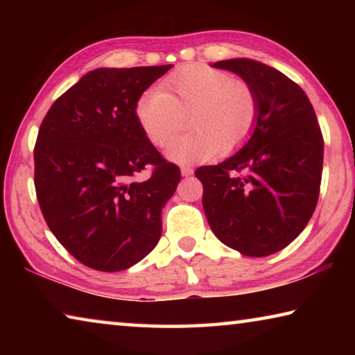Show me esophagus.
Segmentation results:
<instances>
[{
	"label": "esophagus",
	"mask_w": 355,
	"mask_h": 355,
	"mask_svg": "<svg viewBox=\"0 0 355 355\" xmlns=\"http://www.w3.org/2000/svg\"><path fill=\"white\" fill-rule=\"evenodd\" d=\"M182 175L183 177H189V175H192V173H194V171H192V167H189V166H182Z\"/></svg>",
	"instance_id": "obj_1"
}]
</instances>
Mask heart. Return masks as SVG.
I'll use <instances>...</instances> for the list:
<instances>
[{
	"label": "heart",
	"instance_id": "1",
	"mask_svg": "<svg viewBox=\"0 0 355 355\" xmlns=\"http://www.w3.org/2000/svg\"><path fill=\"white\" fill-rule=\"evenodd\" d=\"M136 119L156 147H166L180 131H192L171 144L178 163L227 155L254 131L260 106L250 84L203 64H191L150 87L136 101Z\"/></svg>",
	"mask_w": 355,
	"mask_h": 355
}]
</instances>
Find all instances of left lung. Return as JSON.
<instances>
[{"label": "left lung", "mask_w": 355, "mask_h": 355, "mask_svg": "<svg viewBox=\"0 0 355 355\" xmlns=\"http://www.w3.org/2000/svg\"><path fill=\"white\" fill-rule=\"evenodd\" d=\"M250 84L258 120L248 144L224 163L202 166V205L219 241L248 257H266L299 236L313 214L324 139L305 92L282 71L252 59L213 64Z\"/></svg>", "instance_id": "left-lung-1"}]
</instances>
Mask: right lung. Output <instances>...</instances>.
<instances>
[{"label":"right lung","mask_w":355,"mask_h":355,"mask_svg":"<svg viewBox=\"0 0 355 355\" xmlns=\"http://www.w3.org/2000/svg\"><path fill=\"white\" fill-rule=\"evenodd\" d=\"M172 65L97 69L42 120L34 186L46 225L86 266L117 272L161 238V209L180 182L136 119V101ZM150 167L147 180L137 175Z\"/></svg>","instance_id":"add662e5"}]
</instances>
